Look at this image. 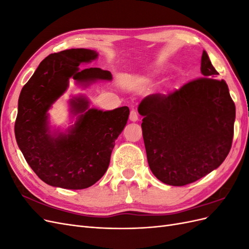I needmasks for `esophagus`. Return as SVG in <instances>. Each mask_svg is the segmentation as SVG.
<instances>
[{"label": "esophagus", "instance_id": "1", "mask_svg": "<svg viewBox=\"0 0 249 249\" xmlns=\"http://www.w3.org/2000/svg\"><path fill=\"white\" fill-rule=\"evenodd\" d=\"M130 120H131V122H137V120H138V114H137V112L135 111L134 109L131 110V113H130Z\"/></svg>", "mask_w": 249, "mask_h": 249}]
</instances>
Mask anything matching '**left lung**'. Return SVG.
Masks as SVG:
<instances>
[{"mask_svg":"<svg viewBox=\"0 0 249 249\" xmlns=\"http://www.w3.org/2000/svg\"><path fill=\"white\" fill-rule=\"evenodd\" d=\"M202 78L138 107L149 168L161 182L185 186L218 168L229 155L236 118L228 84L202 52Z\"/></svg>","mask_w":249,"mask_h":249,"instance_id":"1","label":"left lung"}]
</instances>
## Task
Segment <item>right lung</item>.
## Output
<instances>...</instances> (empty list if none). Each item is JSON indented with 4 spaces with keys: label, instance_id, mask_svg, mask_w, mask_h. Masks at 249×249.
Segmentation results:
<instances>
[{
    "label": "right lung",
    "instance_id": "1",
    "mask_svg": "<svg viewBox=\"0 0 249 249\" xmlns=\"http://www.w3.org/2000/svg\"><path fill=\"white\" fill-rule=\"evenodd\" d=\"M97 53L71 49L44 58L19 99L14 133L27 163L44 183L64 189H85L107 171L115 140L129 118L126 106L111 111L88 109L85 97L71 100V112L78 114L69 134L52 135L48 110L61 96L72 78L85 86L96 80H112L108 71L97 67L79 70L91 62Z\"/></svg>",
    "mask_w": 249,
    "mask_h": 249
}]
</instances>
